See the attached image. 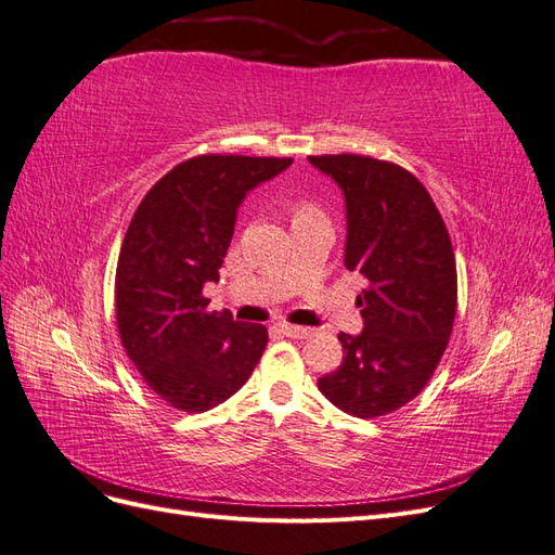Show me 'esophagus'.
<instances>
[{
    "label": "esophagus",
    "mask_w": 555,
    "mask_h": 555,
    "mask_svg": "<svg viewBox=\"0 0 555 555\" xmlns=\"http://www.w3.org/2000/svg\"><path fill=\"white\" fill-rule=\"evenodd\" d=\"M278 328L287 335V338H296V340H306L310 338V335L314 333L312 328L308 326H294V324H278Z\"/></svg>",
    "instance_id": "esophagus-1"
}]
</instances>
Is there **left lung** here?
Segmentation results:
<instances>
[{
	"instance_id": "obj_1",
	"label": "left lung",
	"mask_w": 555,
	"mask_h": 555,
	"mask_svg": "<svg viewBox=\"0 0 555 555\" xmlns=\"http://www.w3.org/2000/svg\"><path fill=\"white\" fill-rule=\"evenodd\" d=\"M345 196V268L363 331L340 333L343 363L317 379L335 408L375 418L422 393L456 317V259L442 215L410 171L361 155L308 157Z\"/></svg>"
}]
</instances>
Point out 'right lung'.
<instances>
[{"label":"right lung","mask_w":555,"mask_h":555,"mask_svg":"<svg viewBox=\"0 0 555 555\" xmlns=\"http://www.w3.org/2000/svg\"><path fill=\"white\" fill-rule=\"evenodd\" d=\"M292 159L201 155L145 194L125 233L115 273L120 340L166 405L206 412L236 393L259 363L268 331L208 310L243 198Z\"/></svg>","instance_id":"1"}]
</instances>
